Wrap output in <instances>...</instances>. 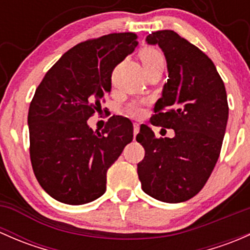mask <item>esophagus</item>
Here are the masks:
<instances>
[{"instance_id":"1","label":"esophagus","mask_w":250,"mask_h":250,"mask_svg":"<svg viewBox=\"0 0 250 250\" xmlns=\"http://www.w3.org/2000/svg\"><path fill=\"white\" fill-rule=\"evenodd\" d=\"M139 129H140V125H138V123H134V125H133V132H134V137L138 134V133H139Z\"/></svg>"}]
</instances>
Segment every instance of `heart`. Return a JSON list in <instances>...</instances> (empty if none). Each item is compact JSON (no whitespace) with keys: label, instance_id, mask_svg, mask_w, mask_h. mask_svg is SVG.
<instances>
[{"label":"heart","instance_id":"1","mask_svg":"<svg viewBox=\"0 0 250 250\" xmlns=\"http://www.w3.org/2000/svg\"><path fill=\"white\" fill-rule=\"evenodd\" d=\"M140 60L143 65H148L152 64V62L163 60V58L162 54H161L157 49H155V48H145V49L141 50ZM128 112H129L130 115L138 117V116H140L141 113H143V109H141L139 105H130V106L128 107Z\"/></svg>","mask_w":250,"mask_h":250}]
</instances>
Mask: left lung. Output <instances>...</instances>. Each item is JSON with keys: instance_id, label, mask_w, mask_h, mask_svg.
Listing matches in <instances>:
<instances>
[{"instance_id": "8db88e82", "label": "left lung", "mask_w": 250, "mask_h": 250, "mask_svg": "<svg viewBox=\"0 0 250 250\" xmlns=\"http://www.w3.org/2000/svg\"><path fill=\"white\" fill-rule=\"evenodd\" d=\"M167 60L168 81L155 104L153 125L174 129V138H156L141 125L137 141L145 148L138 163L144 192L158 201L179 203L197 195L220 155L229 118L228 95L214 62L172 30L146 37Z\"/></svg>"}]
</instances>
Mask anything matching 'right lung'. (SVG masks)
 <instances>
[{
	"mask_svg": "<svg viewBox=\"0 0 250 250\" xmlns=\"http://www.w3.org/2000/svg\"><path fill=\"white\" fill-rule=\"evenodd\" d=\"M133 32L81 42L48 70L29 107L30 158L41 188L62 203H89L106 191V173L133 140L128 118L112 116L102 132L87 120L102 109L111 74L138 46Z\"/></svg>",
	"mask_w": 250,
	"mask_h": 250,
	"instance_id": "add662e5",
	"label": "right lung"
}]
</instances>
